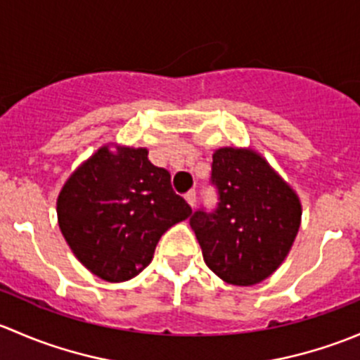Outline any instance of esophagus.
Segmentation results:
<instances>
[{
  "label": "esophagus",
  "instance_id": "obj_1",
  "mask_svg": "<svg viewBox=\"0 0 360 360\" xmlns=\"http://www.w3.org/2000/svg\"><path fill=\"white\" fill-rule=\"evenodd\" d=\"M184 198H186V202L190 203L191 207H195V203H197V193H195V190L188 191V193L184 195Z\"/></svg>",
  "mask_w": 360,
  "mask_h": 360
}]
</instances>
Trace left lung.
<instances>
[{
	"label": "left lung",
	"instance_id": "1",
	"mask_svg": "<svg viewBox=\"0 0 360 360\" xmlns=\"http://www.w3.org/2000/svg\"><path fill=\"white\" fill-rule=\"evenodd\" d=\"M212 183L219 191L217 209L197 210L190 219L203 261L226 284H259L284 263L296 240L300 197L252 148H217Z\"/></svg>",
	"mask_w": 360,
	"mask_h": 360
}]
</instances>
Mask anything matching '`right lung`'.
Returning <instances> with one entry per match:
<instances>
[{
  "instance_id": "add662e5",
  "label": "right lung",
  "mask_w": 360,
  "mask_h": 360,
  "mask_svg": "<svg viewBox=\"0 0 360 360\" xmlns=\"http://www.w3.org/2000/svg\"><path fill=\"white\" fill-rule=\"evenodd\" d=\"M191 216L146 148L110 143L79 163L57 197V221L79 263L125 282L151 263L160 237Z\"/></svg>"
}]
</instances>
